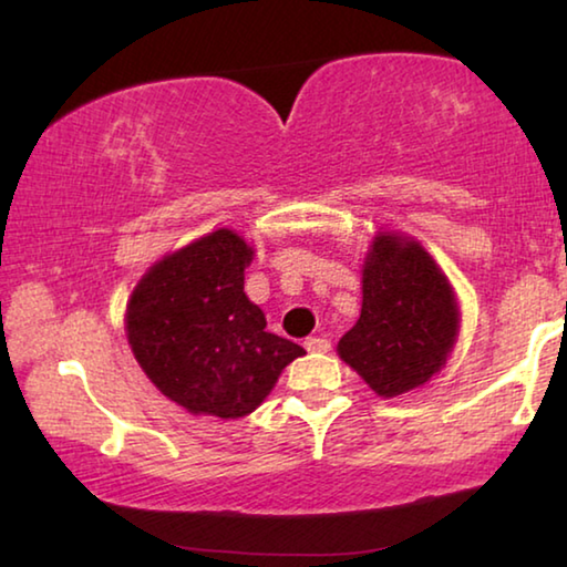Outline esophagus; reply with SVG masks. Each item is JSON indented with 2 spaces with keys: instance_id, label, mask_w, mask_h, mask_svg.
Returning a JSON list of instances; mask_svg holds the SVG:
<instances>
[{
  "instance_id": "1",
  "label": "esophagus",
  "mask_w": 567,
  "mask_h": 567,
  "mask_svg": "<svg viewBox=\"0 0 567 567\" xmlns=\"http://www.w3.org/2000/svg\"><path fill=\"white\" fill-rule=\"evenodd\" d=\"M305 350L307 352H330V340H324V338H307L305 340Z\"/></svg>"
}]
</instances>
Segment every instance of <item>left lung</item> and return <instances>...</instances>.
Instances as JSON below:
<instances>
[{"mask_svg": "<svg viewBox=\"0 0 567 567\" xmlns=\"http://www.w3.org/2000/svg\"><path fill=\"white\" fill-rule=\"evenodd\" d=\"M460 332L455 287L415 237L382 229L364 252L360 320L338 342L344 364L380 398L433 380Z\"/></svg>", "mask_w": 567, "mask_h": 567, "instance_id": "8db88e82", "label": "left lung"}]
</instances>
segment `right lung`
Returning <instances> with one entry per match:
<instances>
[{
  "instance_id": "right-lung-1",
  "label": "right lung",
  "mask_w": 567,
  "mask_h": 567,
  "mask_svg": "<svg viewBox=\"0 0 567 567\" xmlns=\"http://www.w3.org/2000/svg\"><path fill=\"white\" fill-rule=\"evenodd\" d=\"M255 249L219 227L157 260L124 312L134 360L162 395L192 415L245 417L262 405L300 344L267 332L245 295Z\"/></svg>"
}]
</instances>
